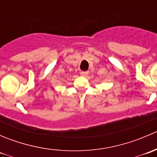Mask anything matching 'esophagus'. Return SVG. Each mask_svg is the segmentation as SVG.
Instances as JSON below:
<instances>
[{
  "label": "esophagus",
  "instance_id": "34e87169",
  "mask_svg": "<svg viewBox=\"0 0 157 157\" xmlns=\"http://www.w3.org/2000/svg\"><path fill=\"white\" fill-rule=\"evenodd\" d=\"M88 71H82V72H80V75H81L82 77H86V76L88 75Z\"/></svg>",
  "mask_w": 157,
  "mask_h": 157
}]
</instances>
